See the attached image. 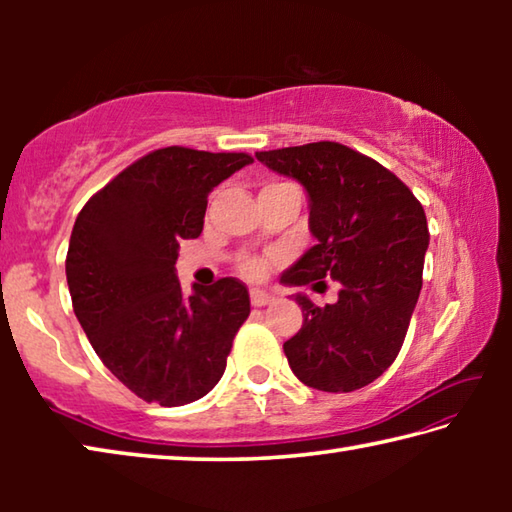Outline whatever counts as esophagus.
<instances>
[{"label": "esophagus", "mask_w": 512, "mask_h": 512, "mask_svg": "<svg viewBox=\"0 0 512 512\" xmlns=\"http://www.w3.org/2000/svg\"><path fill=\"white\" fill-rule=\"evenodd\" d=\"M273 298L268 296L266 291H262V289H250V302H253V307H264V305H268V302H271Z\"/></svg>", "instance_id": "34e87169"}]
</instances>
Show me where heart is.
<instances>
[{"instance_id":"b5f03b06","label":"heart","mask_w":512,"mask_h":512,"mask_svg":"<svg viewBox=\"0 0 512 512\" xmlns=\"http://www.w3.org/2000/svg\"><path fill=\"white\" fill-rule=\"evenodd\" d=\"M244 271L248 275H262L264 266H262V262H257V259H248V262L244 264Z\"/></svg>"}]
</instances>
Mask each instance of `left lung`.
I'll use <instances>...</instances> for the list:
<instances>
[{"label": "left lung", "instance_id": "obj_1", "mask_svg": "<svg viewBox=\"0 0 512 512\" xmlns=\"http://www.w3.org/2000/svg\"><path fill=\"white\" fill-rule=\"evenodd\" d=\"M255 158L298 180L309 198L316 244L282 273L289 287L341 284L334 305L296 293L302 327L284 343L302 384L325 393L368 386L395 361L422 289L427 216L395 173L336 142H314Z\"/></svg>", "mask_w": 512, "mask_h": 512}]
</instances>
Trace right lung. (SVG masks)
Here are the masks:
<instances>
[{
	"instance_id": "obj_1",
	"label": "right lung",
	"mask_w": 512,
	"mask_h": 512,
	"mask_svg": "<svg viewBox=\"0 0 512 512\" xmlns=\"http://www.w3.org/2000/svg\"><path fill=\"white\" fill-rule=\"evenodd\" d=\"M246 153L169 146L144 155L76 216L65 259L74 314L112 375L160 406L201 400L223 377L250 314L235 277L185 296L176 259L203 232L207 196Z\"/></svg>"
}]
</instances>
